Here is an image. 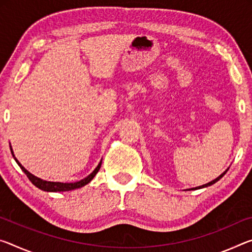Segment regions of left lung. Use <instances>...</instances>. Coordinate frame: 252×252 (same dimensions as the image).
<instances>
[{
  "label": "left lung",
  "instance_id": "8db88e82",
  "mask_svg": "<svg viewBox=\"0 0 252 252\" xmlns=\"http://www.w3.org/2000/svg\"><path fill=\"white\" fill-rule=\"evenodd\" d=\"M226 171L227 170H225L224 171V173H223L222 175H220V176L218 177V178H215L214 179V181H212V182H210V183H207V184H205V185H202V186H198V187H195V189H203V187H207V186H211V185H213V184H215V183H217L218 181H219V179H221L223 176H224V174L226 173Z\"/></svg>",
  "mask_w": 252,
  "mask_h": 252
}]
</instances>
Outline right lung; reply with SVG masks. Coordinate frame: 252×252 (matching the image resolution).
I'll return each mask as SVG.
<instances>
[{
	"label": "right lung",
	"instance_id": "1",
	"mask_svg": "<svg viewBox=\"0 0 252 252\" xmlns=\"http://www.w3.org/2000/svg\"><path fill=\"white\" fill-rule=\"evenodd\" d=\"M11 153L13 155V151H12V148H11ZM14 157V155H13ZM15 159V158H14ZM15 161L18 162V165L20 166V168H21L23 171H25V174L27 175V177L30 179V182L33 184L35 187H38V189H42V190H46V191H67V190H71V189H81V187L85 186L86 184H89L92 179L94 178L95 175L97 174V171L101 168V163L102 161L98 163L96 168L94 169L93 173L91 175H89L86 178L82 179V181L79 182H76V183H59V182H47V181H42V179H40L38 177L33 176L32 174L29 173L25 167H23L21 163H20L17 159H15Z\"/></svg>",
	"mask_w": 252,
	"mask_h": 252
}]
</instances>
